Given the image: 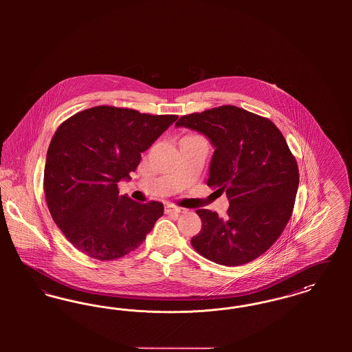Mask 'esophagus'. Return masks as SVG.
Instances as JSON below:
<instances>
[{"mask_svg":"<svg viewBox=\"0 0 352 352\" xmlns=\"http://www.w3.org/2000/svg\"><path fill=\"white\" fill-rule=\"evenodd\" d=\"M184 208H181L178 206H174V204H166L165 206V212L166 214H181L184 212Z\"/></svg>","mask_w":352,"mask_h":352,"instance_id":"34e87169","label":"esophagus"}]
</instances>
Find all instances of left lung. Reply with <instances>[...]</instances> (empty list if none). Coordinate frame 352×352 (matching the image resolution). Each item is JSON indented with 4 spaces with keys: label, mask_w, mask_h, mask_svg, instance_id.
Returning <instances> with one entry per match:
<instances>
[{
    "label": "left lung",
    "mask_w": 352,
    "mask_h": 352,
    "mask_svg": "<svg viewBox=\"0 0 352 352\" xmlns=\"http://www.w3.org/2000/svg\"><path fill=\"white\" fill-rule=\"evenodd\" d=\"M175 125L211 140L207 184L230 201L224 218L197 210L201 231L192 248L226 267L251 263L276 243L293 214L300 173L284 135L269 118L234 105L184 115Z\"/></svg>",
    "instance_id": "1"
}]
</instances>
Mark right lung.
I'll return each mask as SVG.
<instances>
[{
    "label": "right lung",
    "mask_w": 352,
    "mask_h": 352,
    "mask_svg": "<svg viewBox=\"0 0 352 352\" xmlns=\"http://www.w3.org/2000/svg\"><path fill=\"white\" fill-rule=\"evenodd\" d=\"M178 118L98 105L63 121L47 151L43 190L55 224L79 251L100 261L137 250L164 215L161 201L118 195L141 153Z\"/></svg>",
    "instance_id": "1"
}]
</instances>
